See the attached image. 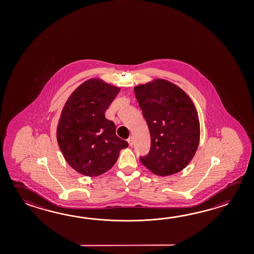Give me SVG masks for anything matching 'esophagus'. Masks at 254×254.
I'll return each mask as SVG.
<instances>
[{
    "instance_id": "obj_1",
    "label": "esophagus",
    "mask_w": 254,
    "mask_h": 254,
    "mask_svg": "<svg viewBox=\"0 0 254 254\" xmlns=\"http://www.w3.org/2000/svg\"><path fill=\"white\" fill-rule=\"evenodd\" d=\"M127 142H128L130 146H132L133 144H134V137H133V136H130L129 138L127 139Z\"/></svg>"
}]
</instances>
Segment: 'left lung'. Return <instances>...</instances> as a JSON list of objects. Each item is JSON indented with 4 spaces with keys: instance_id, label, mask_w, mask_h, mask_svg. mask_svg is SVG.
<instances>
[{
    "instance_id": "obj_1",
    "label": "left lung",
    "mask_w": 254,
    "mask_h": 254,
    "mask_svg": "<svg viewBox=\"0 0 254 254\" xmlns=\"http://www.w3.org/2000/svg\"><path fill=\"white\" fill-rule=\"evenodd\" d=\"M134 94L151 135V148L141 162L160 176L181 172L199 144V120L191 99L163 79L134 87Z\"/></svg>"
}]
</instances>
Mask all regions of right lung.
Wrapping results in <instances>:
<instances>
[{
	"instance_id": "right-lung-1",
	"label": "right lung",
	"mask_w": 254,
	"mask_h": 254,
	"mask_svg": "<svg viewBox=\"0 0 254 254\" xmlns=\"http://www.w3.org/2000/svg\"><path fill=\"white\" fill-rule=\"evenodd\" d=\"M119 87L90 79L67 100L58 122L57 138L71 167L86 176H98L115 164L128 143L116 134L106 110L120 92Z\"/></svg>"
}]
</instances>
